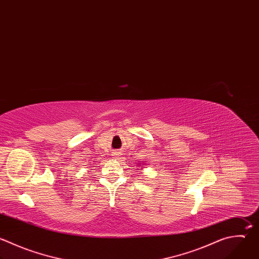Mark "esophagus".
<instances>
[{
    "label": "esophagus",
    "mask_w": 259,
    "mask_h": 259,
    "mask_svg": "<svg viewBox=\"0 0 259 259\" xmlns=\"http://www.w3.org/2000/svg\"><path fill=\"white\" fill-rule=\"evenodd\" d=\"M120 154H121V153H120V151H118V150H115V151H113V154H112V155H113L114 157H118Z\"/></svg>",
    "instance_id": "1"
}]
</instances>
